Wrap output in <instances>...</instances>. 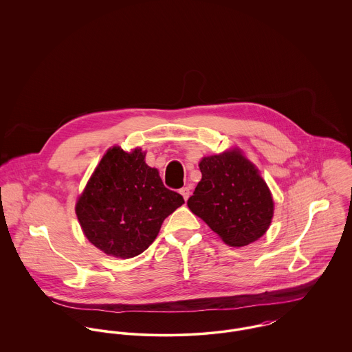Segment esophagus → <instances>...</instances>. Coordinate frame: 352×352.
<instances>
[{"mask_svg": "<svg viewBox=\"0 0 352 352\" xmlns=\"http://www.w3.org/2000/svg\"><path fill=\"white\" fill-rule=\"evenodd\" d=\"M179 193L184 195V198H185V201L189 198V195H190V189L188 188V186H185V188H182L181 190H179Z\"/></svg>", "mask_w": 352, "mask_h": 352, "instance_id": "obj_1", "label": "esophagus"}]
</instances>
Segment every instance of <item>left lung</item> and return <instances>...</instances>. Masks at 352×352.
Here are the masks:
<instances>
[{"mask_svg": "<svg viewBox=\"0 0 352 352\" xmlns=\"http://www.w3.org/2000/svg\"><path fill=\"white\" fill-rule=\"evenodd\" d=\"M199 170L190 210L232 247L263 236L273 219V197L254 164L232 150L204 157Z\"/></svg>", "mask_w": 352, "mask_h": 352, "instance_id": "1", "label": "left lung"}]
</instances>
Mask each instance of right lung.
<instances>
[{"instance_id":"obj_1","label":"right lung","mask_w":352,"mask_h":352,"mask_svg":"<svg viewBox=\"0 0 352 352\" xmlns=\"http://www.w3.org/2000/svg\"><path fill=\"white\" fill-rule=\"evenodd\" d=\"M167 189L142 150L111 148L79 197L76 212L83 234L116 258H133L155 240L167 216L184 204Z\"/></svg>"}]
</instances>
